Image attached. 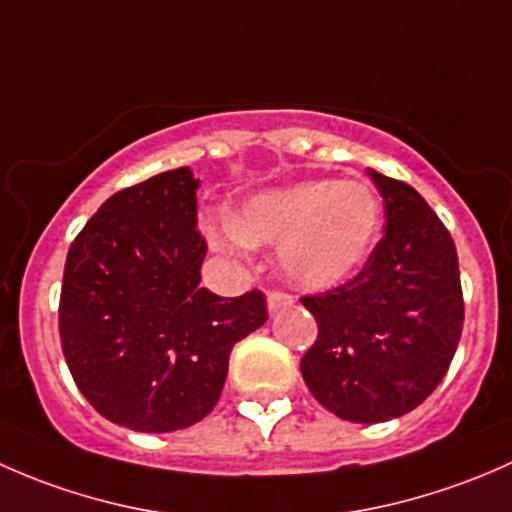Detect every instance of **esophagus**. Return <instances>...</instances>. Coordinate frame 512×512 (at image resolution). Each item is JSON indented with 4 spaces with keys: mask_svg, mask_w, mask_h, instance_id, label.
Listing matches in <instances>:
<instances>
[{
    "mask_svg": "<svg viewBox=\"0 0 512 512\" xmlns=\"http://www.w3.org/2000/svg\"><path fill=\"white\" fill-rule=\"evenodd\" d=\"M292 302H294L292 294L282 292V289H275V292L267 294V307H270V312H280V309L289 307Z\"/></svg>",
    "mask_w": 512,
    "mask_h": 512,
    "instance_id": "1",
    "label": "esophagus"
}]
</instances>
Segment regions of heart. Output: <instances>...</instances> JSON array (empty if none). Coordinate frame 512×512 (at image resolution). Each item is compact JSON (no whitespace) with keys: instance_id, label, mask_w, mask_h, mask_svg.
<instances>
[{"instance_id":"heart-1","label":"heart","mask_w":512,"mask_h":512,"mask_svg":"<svg viewBox=\"0 0 512 512\" xmlns=\"http://www.w3.org/2000/svg\"><path fill=\"white\" fill-rule=\"evenodd\" d=\"M381 200L364 180H304L247 200L225 240L277 245L289 282L329 289L354 275L376 245Z\"/></svg>"}]
</instances>
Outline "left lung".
<instances>
[{
    "label": "left lung",
    "instance_id": "1",
    "mask_svg": "<svg viewBox=\"0 0 512 512\" xmlns=\"http://www.w3.org/2000/svg\"><path fill=\"white\" fill-rule=\"evenodd\" d=\"M386 208L384 237L361 272L304 294L319 324L302 356L304 384L334 416L381 423L416 409L451 366L463 289L451 232L404 180L369 170Z\"/></svg>",
    "mask_w": 512,
    "mask_h": 512
}]
</instances>
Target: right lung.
<instances>
[{"label": "right lung", "instance_id": "add662e5", "mask_svg": "<svg viewBox=\"0 0 512 512\" xmlns=\"http://www.w3.org/2000/svg\"><path fill=\"white\" fill-rule=\"evenodd\" d=\"M198 185L178 168L118 190L66 255L64 359L98 414L131 431L203 421L232 347L267 322L260 289L225 299L200 287L208 242L195 225Z\"/></svg>", "mask_w": 512, "mask_h": 512}]
</instances>
